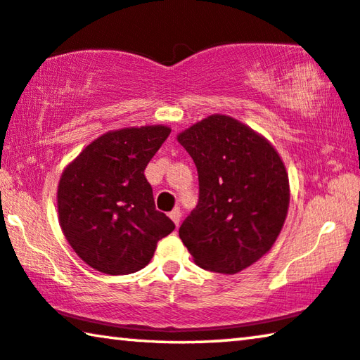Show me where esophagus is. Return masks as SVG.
<instances>
[{
	"label": "esophagus",
	"instance_id": "esophagus-1",
	"mask_svg": "<svg viewBox=\"0 0 360 360\" xmlns=\"http://www.w3.org/2000/svg\"><path fill=\"white\" fill-rule=\"evenodd\" d=\"M169 217L172 219V221L175 222V226L179 227L180 219H181V212H180V210H174V211H170V212H169Z\"/></svg>",
	"mask_w": 360,
	"mask_h": 360
}]
</instances>
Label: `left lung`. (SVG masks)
<instances>
[{"label": "left lung", "mask_w": 360, "mask_h": 360, "mask_svg": "<svg viewBox=\"0 0 360 360\" xmlns=\"http://www.w3.org/2000/svg\"><path fill=\"white\" fill-rule=\"evenodd\" d=\"M198 170V205L179 236L198 266L233 274L269 252L289 207L279 154L252 128L211 115L179 134Z\"/></svg>", "instance_id": "1"}]
</instances>
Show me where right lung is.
<instances>
[{
	"label": "right lung",
	"instance_id": "obj_1",
	"mask_svg": "<svg viewBox=\"0 0 360 360\" xmlns=\"http://www.w3.org/2000/svg\"><path fill=\"white\" fill-rule=\"evenodd\" d=\"M170 128H123L97 138L68 165L58 185L60 226L94 269L131 274L150 262L155 245L175 229L155 210L144 170Z\"/></svg>",
	"mask_w": 360,
	"mask_h": 360
}]
</instances>
